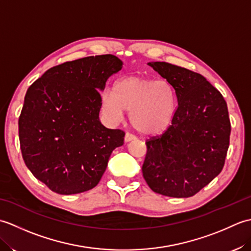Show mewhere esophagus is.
<instances>
[{
    "instance_id": "obj_1",
    "label": "esophagus",
    "mask_w": 251,
    "mask_h": 251,
    "mask_svg": "<svg viewBox=\"0 0 251 251\" xmlns=\"http://www.w3.org/2000/svg\"><path fill=\"white\" fill-rule=\"evenodd\" d=\"M136 139V137L134 136V135H131V134H129V132H126V135H125V138H124V140H125V142H129V141H131V140H135Z\"/></svg>"
}]
</instances>
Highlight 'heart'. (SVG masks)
I'll use <instances>...</instances> for the list:
<instances>
[{
    "label": "heart",
    "mask_w": 251,
    "mask_h": 251,
    "mask_svg": "<svg viewBox=\"0 0 251 251\" xmlns=\"http://www.w3.org/2000/svg\"><path fill=\"white\" fill-rule=\"evenodd\" d=\"M101 105L114 120L121 119L124 110L128 111L130 124L137 131L143 135H157L172 124L177 98L174 87L167 81L127 76L114 84L113 93L104 90Z\"/></svg>",
    "instance_id": "1"
}]
</instances>
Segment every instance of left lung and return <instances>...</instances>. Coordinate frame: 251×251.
Wrapping results in <instances>:
<instances>
[{"label": "left lung", "instance_id": "obj_1", "mask_svg": "<svg viewBox=\"0 0 251 251\" xmlns=\"http://www.w3.org/2000/svg\"><path fill=\"white\" fill-rule=\"evenodd\" d=\"M175 89L177 108L162 135L146 141L143 178L155 193L190 197L225 166L231 123L221 93L201 74L168 62H149Z\"/></svg>", "mask_w": 251, "mask_h": 251}]
</instances>
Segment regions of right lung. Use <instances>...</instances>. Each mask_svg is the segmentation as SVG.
<instances>
[{"mask_svg": "<svg viewBox=\"0 0 251 251\" xmlns=\"http://www.w3.org/2000/svg\"><path fill=\"white\" fill-rule=\"evenodd\" d=\"M123 62L113 55L68 61L49 69L26 90L19 116L23 158L34 177L58 194L92 190L125 132L99 121L106 79Z\"/></svg>", "mask_w": 251, "mask_h": 251, "instance_id": "right-lung-1", "label": "right lung"}]
</instances>
